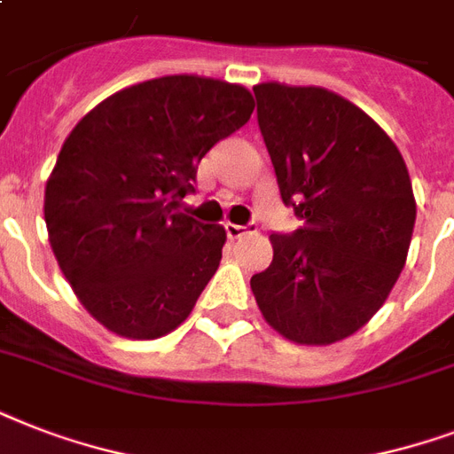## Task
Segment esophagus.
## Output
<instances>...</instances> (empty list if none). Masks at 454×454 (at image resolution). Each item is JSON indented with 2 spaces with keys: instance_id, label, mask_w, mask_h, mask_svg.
Returning a JSON list of instances; mask_svg holds the SVG:
<instances>
[{
  "instance_id": "esophagus-1",
  "label": "esophagus",
  "mask_w": 454,
  "mask_h": 454,
  "mask_svg": "<svg viewBox=\"0 0 454 454\" xmlns=\"http://www.w3.org/2000/svg\"><path fill=\"white\" fill-rule=\"evenodd\" d=\"M223 228H226V235L231 238V240H238V238H242V235H247L254 231V223H247V226H238V223H223Z\"/></svg>"
}]
</instances>
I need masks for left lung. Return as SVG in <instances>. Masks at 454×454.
<instances>
[{"label":"left lung","instance_id":"left-lung-1","mask_svg":"<svg viewBox=\"0 0 454 454\" xmlns=\"http://www.w3.org/2000/svg\"><path fill=\"white\" fill-rule=\"evenodd\" d=\"M256 120L280 198L301 226L273 233V262L249 285L270 327L297 344L360 330L401 276L415 195L395 144L323 87L256 84Z\"/></svg>","mask_w":454,"mask_h":454}]
</instances>
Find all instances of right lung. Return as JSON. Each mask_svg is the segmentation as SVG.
Returning a JSON list of instances; mask_svg holds the SVG:
<instances>
[{"mask_svg": "<svg viewBox=\"0 0 454 454\" xmlns=\"http://www.w3.org/2000/svg\"><path fill=\"white\" fill-rule=\"evenodd\" d=\"M252 110L245 87L169 74L117 91L70 131L46 181V231L77 299L110 332L162 337L212 280L226 231L178 205L200 160Z\"/></svg>", "mask_w": 454, "mask_h": 454, "instance_id": "right-lung-1", "label": "right lung"}]
</instances>
